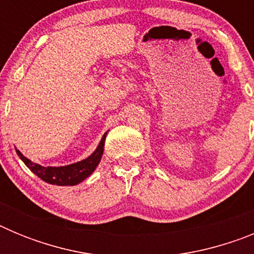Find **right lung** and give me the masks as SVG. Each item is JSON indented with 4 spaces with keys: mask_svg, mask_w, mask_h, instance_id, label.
<instances>
[{
    "mask_svg": "<svg viewBox=\"0 0 254 254\" xmlns=\"http://www.w3.org/2000/svg\"><path fill=\"white\" fill-rule=\"evenodd\" d=\"M105 134L100 140L95 151L89 158L84 159L81 161H77V163L69 164V165H64V167H42L39 164L33 163L28 158H25L19 150H16V152L20 156V159L24 161V164L31 172L34 173L35 176L39 177L40 179H43L44 182H47L49 185L75 186L90 176L91 173L95 170V168L98 167L100 160H102L103 151H104Z\"/></svg>",
    "mask_w": 254,
    "mask_h": 254,
    "instance_id": "1",
    "label": "right lung"
}]
</instances>
